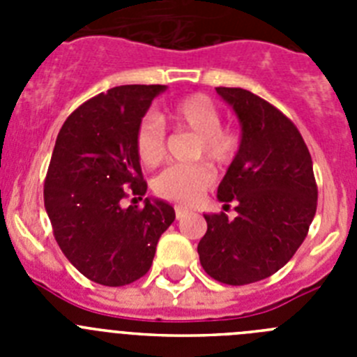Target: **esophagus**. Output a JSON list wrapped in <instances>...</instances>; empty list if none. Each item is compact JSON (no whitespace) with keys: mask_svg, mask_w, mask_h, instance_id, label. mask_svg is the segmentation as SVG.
Returning a JSON list of instances; mask_svg holds the SVG:
<instances>
[{"mask_svg":"<svg viewBox=\"0 0 357 357\" xmlns=\"http://www.w3.org/2000/svg\"><path fill=\"white\" fill-rule=\"evenodd\" d=\"M175 216L176 220H181L182 216H185V209H182V207H175Z\"/></svg>","mask_w":357,"mask_h":357,"instance_id":"34e87169","label":"esophagus"}]
</instances>
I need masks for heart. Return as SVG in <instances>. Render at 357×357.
Returning <instances> with one entry per match:
<instances>
[{"instance_id": "b5f03b06", "label": "heart", "mask_w": 357, "mask_h": 357, "mask_svg": "<svg viewBox=\"0 0 357 357\" xmlns=\"http://www.w3.org/2000/svg\"><path fill=\"white\" fill-rule=\"evenodd\" d=\"M162 119L173 130H184L197 137V157L218 166H227L238 155L241 135L234 128L222 127L220 110L206 94H189L164 112ZM135 151L144 166H157L164 157V128L159 119L144 118L135 132ZM214 173L207 164L173 166L164 169L153 182L160 198L178 206H191L213 184Z\"/></svg>"}]
</instances>
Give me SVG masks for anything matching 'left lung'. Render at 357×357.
Masks as SVG:
<instances>
[{
  "label": "left lung",
  "instance_id": "left-lung-1",
  "mask_svg": "<svg viewBox=\"0 0 357 357\" xmlns=\"http://www.w3.org/2000/svg\"><path fill=\"white\" fill-rule=\"evenodd\" d=\"M241 123V146L218 185L238 216L204 214L200 264L218 282L243 286L279 272L317 213L313 160L298 128L277 107L239 87H216Z\"/></svg>",
  "mask_w": 357,
  "mask_h": 357
}]
</instances>
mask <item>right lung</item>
Here are the masks:
<instances>
[{
  "label": "right lung",
  "mask_w": 357,
  "mask_h": 357,
  "mask_svg": "<svg viewBox=\"0 0 357 357\" xmlns=\"http://www.w3.org/2000/svg\"><path fill=\"white\" fill-rule=\"evenodd\" d=\"M166 85H119L73 110L56 135L44 181L53 236L69 263L102 286H127L150 270L160 234L175 220L162 200H143L146 182L135 132Z\"/></svg>",
  "instance_id": "right-lung-1"
}]
</instances>
